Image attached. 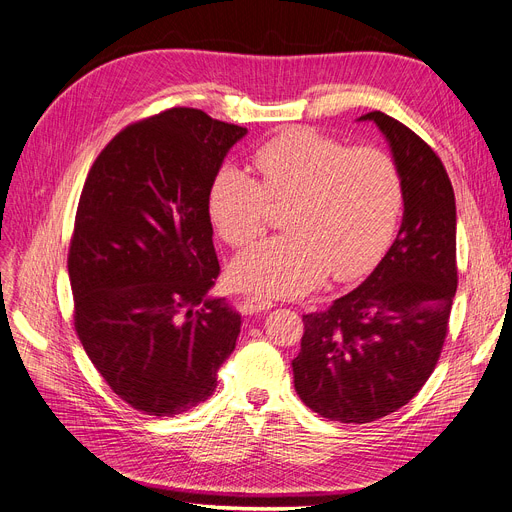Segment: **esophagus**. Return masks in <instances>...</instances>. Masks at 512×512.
Instances as JSON below:
<instances>
[{"label":"esophagus","instance_id":"1","mask_svg":"<svg viewBox=\"0 0 512 512\" xmlns=\"http://www.w3.org/2000/svg\"><path fill=\"white\" fill-rule=\"evenodd\" d=\"M272 307H274V303L263 299V297H249L245 303H242V313L255 315V313H261V311H270Z\"/></svg>","mask_w":512,"mask_h":512}]
</instances>
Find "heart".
I'll list each match as a JSON object with an SVG mask.
<instances>
[{"instance_id": "1", "label": "heart", "mask_w": 512, "mask_h": 512, "mask_svg": "<svg viewBox=\"0 0 512 512\" xmlns=\"http://www.w3.org/2000/svg\"><path fill=\"white\" fill-rule=\"evenodd\" d=\"M261 180L224 166L209 188L215 230L232 247L265 232L270 203L288 205L286 234L234 257L230 278L265 297L294 299L332 280L367 274L388 249L402 209V178L390 153L348 147L311 128H290L255 155Z\"/></svg>"}]
</instances>
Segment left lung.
I'll use <instances>...</instances> for the list:
<instances>
[{"label":"left lung","instance_id":"left-lung-1","mask_svg":"<svg viewBox=\"0 0 512 512\" xmlns=\"http://www.w3.org/2000/svg\"><path fill=\"white\" fill-rule=\"evenodd\" d=\"M373 122L402 178V224L378 267L330 309L303 315L294 390L340 423L386 417L423 388L448 332L456 292V205L440 157L382 112Z\"/></svg>","mask_w":512,"mask_h":512}]
</instances>
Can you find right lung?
<instances>
[{
    "label": "right lung",
    "mask_w": 512,
    "mask_h": 512,
    "mask_svg": "<svg viewBox=\"0 0 512 512\" xmlns=\"http://www.w3.org/2000/svg\"><path fill=\"white\" fill-rule=\"evenodd\" d=\"M247 128L193 107L126 126L99 153L68 253L74 328L132 409L174 417L207 400L240 315L207 292L220 274L209 188Z\"/></svg>",
    "instance_id": "1"
}]
</instances>
